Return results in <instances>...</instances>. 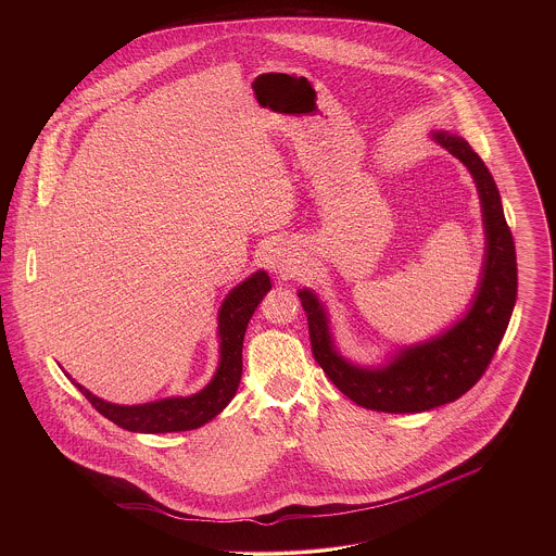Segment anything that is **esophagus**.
Instances as JSON below:
<instances>
[{
    "label": "esophagus",
    "instance_id": "1",
    "mask_svg": "<svg viewBox=\"0 0 556 556\" xmlns=\"http://www.w3.org/2000/svg\"><path fill=\"white\" fill-rule=\"evenodd\" d=\"M268 265L279 277H291L295 273V261L290 258L286 252H279V250H270Z\"/></svg>",
    "mask_w": 556,
    "mask_h": 556
}]
</instances>
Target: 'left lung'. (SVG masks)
I'll return each mask as SVG.
<instances>
[{
	"instance_id": "8db88e82",
	"label": "left lung",
	"mask_w": 556,
	"mask_h": 556,
	"mask_svg": "<svg viewBox=\"0 0 556 556\" xmlns=\"http://www.w3.org/2000/svg\"><path fill=\"white\" fill-rule=\"evenodd\" d=\"M433 137L471 170L481 198L488 254L469 315L444 336L402 350L386 369H361L338 356L323 306L311 291H300L315 361L344 396L370 410L424 413L467 394L490 367L517 300L515 241L494 177L465 139L448 132Z\"/></svg>"
}]
</instances>
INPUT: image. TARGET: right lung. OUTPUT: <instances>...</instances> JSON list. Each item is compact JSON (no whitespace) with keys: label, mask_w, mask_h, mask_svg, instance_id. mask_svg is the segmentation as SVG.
<instances>
[{"label":"right lung","mask_w":556,"mask_h":556,"mask_svg":"<svg viewBox=\"0 0 556 556\" xmlns=\"http://www.w3.org/2000/svg\"><path fill=\"white\" fill-rule=\"evenodd\" d=\"M270 290V279L265 270H258L248 281H243L227 295L218 315V333H220V365L211 383L195 396L168 397L152 404L139 406H118L110 404L79 383L80 394L91 402V406L127 431L137 433H170V431H189L214 419L238 392L241 379V348L243 336L256 306Z\"/></svg>","instance_id":"1"}]
</instances>
